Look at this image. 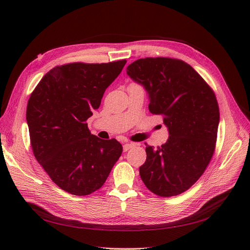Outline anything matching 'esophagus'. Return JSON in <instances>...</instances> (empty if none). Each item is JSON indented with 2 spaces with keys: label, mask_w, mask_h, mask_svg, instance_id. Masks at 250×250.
Returning <instances> with one entry per match:
<instances>
[{
  "label": "esophagus",
  "mask_w": 250,
  "mask_h": 250,
  "mask_svg": "<svg viewBox=\"0 0 250 250\" xmlns=\"http://www.w3.org/2000/svg\"><path fill=\"white\" fill-rule=\"evenodd\" d=\"M135 145H134V144L133 143H127V144H124V145H123V150L124 151H128V150H129L130 148H132V147H134Z\"/></svg>",
  "instance_id": "esophagus-1"
}]
</instances>
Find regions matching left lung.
<instances>
[{
	"instance_id": "1",
	"label": "left lung",
	"mask_w": 250,
	"mask_h": 250,
	"mask_svg": "<svg viewBox=\"0 0 250 250\" xmlns=\"http://www.w3.org/2000/svg\"><path fill=\"white\" fill-rule=\"evenodd\" d=\"M126 72L145 87L150 112L163 116L169 131L161 147L146 144L141 178L162 197L184 193L199 179L214 154L220 119L214 90L180 59L141 58Z\"/></svg>"
}]
</instances>
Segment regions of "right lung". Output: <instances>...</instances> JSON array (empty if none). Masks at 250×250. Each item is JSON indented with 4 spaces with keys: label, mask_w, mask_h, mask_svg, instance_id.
I'll list each match as a JSON object with an SVG mask.
<instances>
[{
    "label": "right lung",
    "mask_w": 250,
    "mask_h": 250,
    "mask_svg": "<svg viewBox=\"0 0 250 250\" xmlns=\"http://www.w3.org/2000/svg\"><path fill=\"white\" fill-rule=\"evenodd\" d=\"M126 62L55 66L29 98L26 118L33 154L53 183L67 193L85 196L99 190L122 154L117 140L90 133L86 120Z\"/></svg>",
    "instance_id": "obj_1"
}]
</instances>
